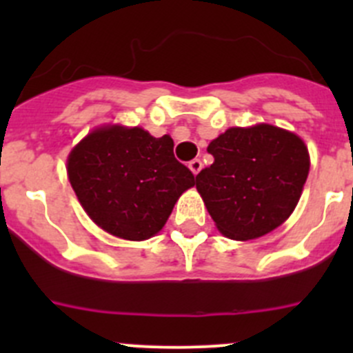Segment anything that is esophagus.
Returning a JSON list of instances; mask_svg holds the SVG:
<instances>
[{
	"label": "esophagus",
	"mask_w": 353,
	"mask_h": 353,
	"mask_svg": "<svg viewBox=\"0 0 353 353\" xmlns=\"http://www.w3.org/2000/svg\"><path fill=\"white\" fill-rule=\"evenodd\" d=\"M188 167H190L191 172H193L194 176H196L199 170L203 169V163H201V160H199V159H194V160H191L190 163H188Z\"/></svg>",
	"instance_id": "1"
}]
</instances>
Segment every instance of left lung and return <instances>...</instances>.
Returning <instances> with one entry per match:
<instances>
[{"mask_svg":"<svg viewBox=\"0 0 353 353\" xmlns=\"http://www.w3.org/2000/svg\"><path fill=\"white\" fill-rule=\"evenodd\" d=\"M206 150L215 160L196 176V190L223 236L256 239L290 216L309 174L297 134L272 124L229 128Z\"/></svg>","mask_w":353,"mask_h":353,"instance_id":"8db88e82","label":"left lung"}]
</instances>
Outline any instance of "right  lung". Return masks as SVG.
Returning <instances> with one entry per match:
<instances>
[{"instance_id":"right-lung-1","label":"right lung","mask_w":353,"mask_h":353,"mask_svg":"<svg viewBox=\"0 0 353 353\" xmlns=\"http://www.w3.org/2000/svg\"><path fill=\"white\" fill-rule=\"evenodd\" d=\"M68 177L78 201L101 229L128 241L155 236L194 176L174 157L169 134L141 128L102 126L68 157Z\"/></svg>"}]
</instances>
